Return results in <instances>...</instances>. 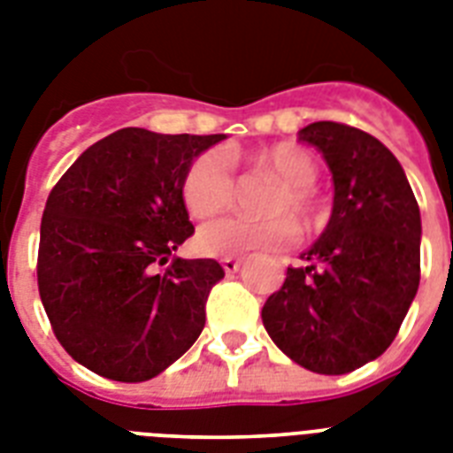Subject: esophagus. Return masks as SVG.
Masks as SVG:
<instances>
[{"label":"esophagus","instance_id":"esophagus-1","mask_svg":"<svg viewBox=\"0 0 453 453\" xmlns=\"http://www.w3.org/2000/svg\"><path fill=\"white\" fill-rule=\"evenodd\" d=\"M220 265H223V270H226L227 275H234V273L242 268V261H237V258H223Z\"/></svg>","mask_w":453,"mask_h":453}]
</instances>
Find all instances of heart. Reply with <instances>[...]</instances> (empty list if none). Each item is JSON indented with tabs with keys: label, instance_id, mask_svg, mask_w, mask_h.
<instances>
[{
	"label": "heart",
	"instance_id": "obj_1",
	"mask_svg": "<svg viewBox=\"0 0 453 453\" xmlns=\"http://www.w3.org/2000/svg\"><path fill=\"white\" fill-rule=\"evenodd\" d=\"M254 169L282 180V190L268 199L263 211L280 216L270 220H249L227 216L206 223L195 234V249L211 258H234L258 249H282L296 240V223L282 213L308 219L315 202L310 188L317 183L315 159L296 145H273L254 157ZM185 209L195 219H209L226 211L234 199V173L230 159L220 150H206L190 162L180 185Z\"/></svg>",
	"mask_w": 453,
	"mask_h": 453
}]
</instances>
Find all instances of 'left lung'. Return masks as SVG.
I'll return each mask as SVG.
<instances>
[{
  "instance_id": "left-lung-1",
  "label": "left lung",
  "mask_w": 453,
  "mask_h": 453,
  "mask_svg": "<svg viewBox=\"0 0 453 453\" xmlns=\"http://www.w3.org/2000/svg\"><path fill=\"white\" fill-rule=\"evenodd\" d=\"M334 178L319 240L263 305L273 343L315 373L338 376L393 343L421 280V211L397 157L366 131L315 122L298 131Z\"/></svg>"
}]
</instances>
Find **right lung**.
Masks as SVG:
<instances>
[{
    "label": "right lung",
    "instance_id": "add662e5",
    "mask_svg": "<svg viewBox=\"0 0 453 453\" xmlns=\"http://www.w3.org/2000/svg\"><path fill=\"white\" fill-rule=\"evenodd\" d=\"M226 134L119 129L77 157L46 199L37 284L67 355L105 379H155L204 329L213 258L173 256L192 233L180 185Z\"/></svg>",
    "mask_w": 453,
    "mask_h": 453
}]
</instances>
